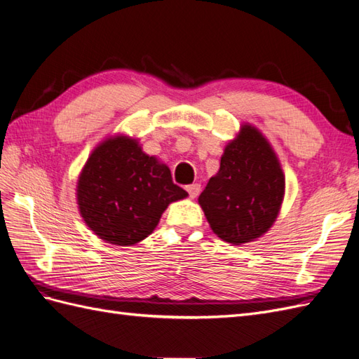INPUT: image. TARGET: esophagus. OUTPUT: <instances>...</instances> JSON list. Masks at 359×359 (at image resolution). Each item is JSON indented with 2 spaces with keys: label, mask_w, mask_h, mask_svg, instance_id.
<instances>
[{
  "label": "esophagus",
  "mask_w": 359,
  "mask_h": 359,
  "mask_svg": "<svg viewBox=\"0 0 359 359\" xmlns=\"http://www.w3.org/2000/svg\"><path fill=\"white\" fill-rule=\"evenodd\" d=\"M186 190L189 193V196L191 199H194L199 194V191H201V186H199V184H190V186L186 187Z\"/></svg>",
  "instance_id": "1"
}]
</instances>
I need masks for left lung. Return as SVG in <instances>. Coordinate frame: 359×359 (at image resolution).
<instances>
[{"label": "left lung", "instance_id": "8db88e82", "mask_svg": "<svg viewBox=\"0 0 359 359\" xmlns=\"http://www.w3.org/2000/svg\"><path fill=\"white\" fill-rule=\"evenodd\" d=\"M283 196L285 175L273 147L256 127L244 124L198 201L212 232L241 245L268 232Z\"/></svg>", "mask_w": 359, "mask_h": 359}]
</instances>
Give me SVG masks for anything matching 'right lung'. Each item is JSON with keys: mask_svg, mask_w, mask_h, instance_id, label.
<instances>
[{"mask_svg": "<svg viewBox=\"0 0 359 359\" xmlns=\"http://www.w3.org/2000/svg\"><path fill=\"white\" fill-rule=\"evenodd\" d=\"M83 222L103 241L133 245L153 233L169 203L187 198L170 169L137 139L111 136L86 160L76 187Z\"/></svg>", "mask_w": 359, "mask_h": 359, "instance_id": "add662e5", "label": "right lung"}]
</instances>
